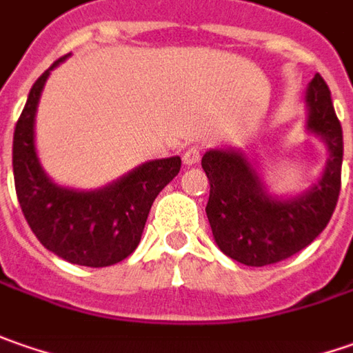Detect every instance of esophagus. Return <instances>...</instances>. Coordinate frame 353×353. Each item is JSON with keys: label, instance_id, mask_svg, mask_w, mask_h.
<instances>
[{"label": "esophagus", "instance_id": "esophagus-1", "mask_svg": "<svg viewBox=\"0 0 353 353\" xmlns=\"http://www.w3.org/2000/svg\"><path fill=\"white\" fill-rule=\"evenodd\" d=\"M199 160H201V150L197 148V146H191V148H188V150L183 152V164L185 165L197 164Z\"/></svg>", "mask_w": 353, "mask_h": 353}]
</instances>
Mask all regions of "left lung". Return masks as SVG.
I'll return each mask as SVG.
<instances>
[{"mask_svg":"<svg viewBox=\"0 0 353 353\" xmlns=\"http://www.w3.org/2000/svg\"><path fill=\"white\" fill-rule=\"evenodd\" d=\"M307 127L322 137L330 158L321 181L297 199L270 197L240 152L209 150L201 165L211 183L207 219L214 242L244 265H270L307 248L326 228L342 185L344 139L326 81L316 74L307 90Z\"/></svg>","mask_w":353,"mask_h":353,"instance_id":"8db88e82","label":"left lung"}]
</instances>
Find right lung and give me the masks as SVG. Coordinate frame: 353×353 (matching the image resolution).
Instances as JSON below:
<instances>
[{"instance_id":"add662e5","label":"right lung","mask_w":353,"mask_h":353,"mask_svg":"<svg viewBox=\"0 0 353 353\" xmlns=\"http://www.w3.org/2000/svg\"><path fill=\"white\" fill-rule=\"evenodd\" d=\"M32 83L13 134V176L19 205L44 248L58 258L107 268L139 246L158 193L179 174V156L146 162L127 177L99 191H74L52 183L34 152V113L50 70Z\"/></svg>"}]
</instances>
